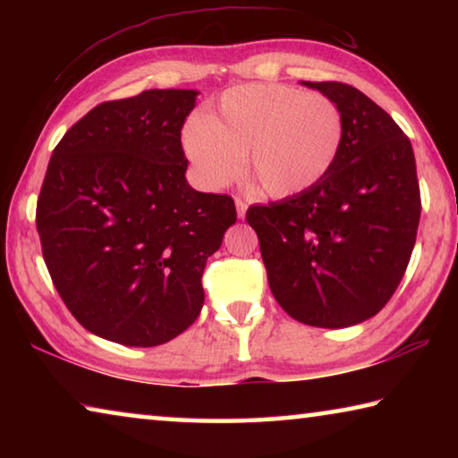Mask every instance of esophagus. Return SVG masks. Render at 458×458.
Returning <instances> with one entry per match:
<instances>
[{
    "label": "esophagus",
    "instance_id": "34e87169",
    "mask_svg": "<svg viewBox=\"0 0 458 458\" xmlns=\"http://www.w3.org/2000/svg\"><path fill=\"white\" fill-rule=\"evenodd\" d=\"M234 204H236V214H238V218H240V220H242V218H244V216H246V210H248V204H246V201H244V199H240V198H236V199H234Z\"/></svg>",
    "mask_w": 458,
    "mask_h": 458
}]
</instances>
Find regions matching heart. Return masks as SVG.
<instances>
[{
	"mask_svg": "<svg viewBox=\"0 0 458 458\" xmlns=\"http://www.w3.org/2000/svg\"><path fill=\"white\" fill-rule=\"evenodd\" d=\"M335 100L289 84L252 82L226 90L218 106L191 117L182 149L206 188L244 174L262 196H299L327 175L344 145Z\"/></svg>",
	"mask_w": 458,
	"mask_h": 458,
	"instance_id": "obj_1",
	"label": "heart"
}]
</instances>
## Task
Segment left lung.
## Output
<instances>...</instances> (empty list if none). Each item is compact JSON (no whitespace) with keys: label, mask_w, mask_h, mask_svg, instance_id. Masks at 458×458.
Returning <instances> with one entry per match:
<instances>
[{"label":"left lung","mask_w":458,"mask_h":458,"mask_svg":"<svg viewBox=\"0 0 458 458\" xmlns=\"http://www.w3.org/2000/svg\"><path fill=\"white\" fill-rule=\"evenodd\" d=\"M335 100L345 133L323 180L250 206L268 284L293 319L341 329L384 309L406 273L420 222L410 139L382 106L344 82H305Z\"/></svg>","instance_id":"left-lung-1"}]
</instances>
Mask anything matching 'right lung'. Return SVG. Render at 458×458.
<instances>
[{
	"instance_id": "add662e5",
	"label": "right lung",
	"mask_w": 458,
	"mask_h": 458,
	"mask_svg": "<svg viewBox=\"0 0 458 458\" xmlns=\"http://www.w3.org/2000/svg\"><path fill=\"white\" fill-rule=\"evenodd\" d=\"M198 90L108 100L66 131L38 198L44 262L84 329L129 347L174 339L204 307L201 273L234 199L193 190L182 127Z\"/></svg>"
}]
</instances>
